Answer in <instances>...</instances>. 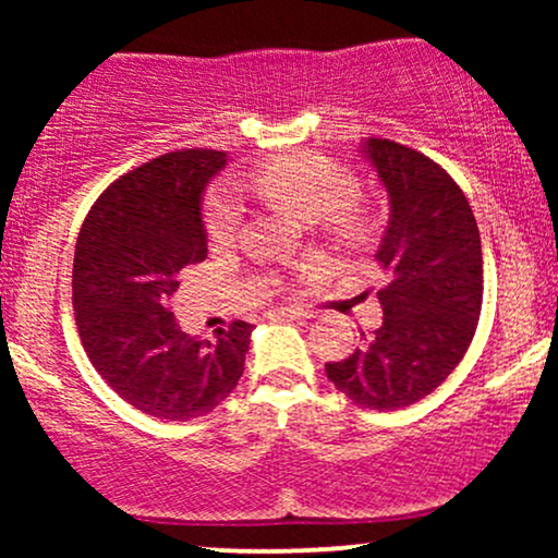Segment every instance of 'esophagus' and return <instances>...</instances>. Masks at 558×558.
<instances>
[{
    "label": "esophagus",
    "mask_w": 558,
    "mask_h": 558,
    "mask_svg": "<svg viewBox=\"0 0 558 558\" xmlns=\"http://www.w3.org/2000/svg\"><path fill=\"white\" fill-rule=\"evenodd\" d=\"M272 319H310L312 312L301 310V306H280V310L270 312Z\"/></svg>",
    "instance_id": "obj_1"
}]
</instances>
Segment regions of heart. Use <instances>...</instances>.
Here are the masks:
<instances>
[{
	"mask_svg": "<svg viewBox=\"0 0 558 558\" xmlns=\"http://www.w3.org/2000/svg\"><path fill=\"white\" fill-rule=\"evenodd\" d=\"M252 194L270 204H283L301 220H315L338 243H356L367 230V217L354 196V178L341 165L319 155H291L259 165L243 178ZM243 220L241 198L230 189H217L207 198L204 226L217 246L239 235Z\"/></svg>",
	"mask_w": 558,
	"mask_h": 558,
	"instance_id": "1",
	"label": "heart"
}]
</instances>
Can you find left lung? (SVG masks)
I'll use <instances>...</instances> for the list:
<instances>
[{
	"label": "left lung",
	"mask_w": 558,
	"mask_h": 558,
	"mask_svg": "<svg viewBox=\"0 0 558 558\" xmlns=\"http://www.w3.org/2000/svg\"><path fill=\"white\" fill-rule=\"evenodd\" d=\"M360 155L388 194L390 215L375 259L383 323L328 380L362 409L393 412L430 396L475 336L483 304V248L470 202L430 157L388 138H364Z\"/></svg>",
	"instance_id": "obj_1"
}]
</instances>
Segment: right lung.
<instances>
[{"instance_id":"obj_1","label":"right lung","mask_w":558,"mask_h":558,"mask_svg":"<svg viewBox=\"0 0 558 558\" xmlns=\"http://www.w3.org/2000/svg\"><path fill=\"white\" fill-rule=\"evenodd\" d=\"M226 151H170L125 172L83 222L73 259V310L96 373L157 420L209 414L239 386L254 325L235 319L198 341L170 299L189 265L207 259L204 191Z\"/></svg>"}]
</instances>
